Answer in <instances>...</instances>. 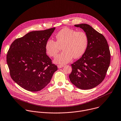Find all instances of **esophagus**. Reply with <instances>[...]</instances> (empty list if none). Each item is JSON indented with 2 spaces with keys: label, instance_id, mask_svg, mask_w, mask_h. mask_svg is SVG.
Returning <instances> with one entry per match:
<instances>
[{
  "label": "esophagus",
  "instance_id": "obj_1",
  "mask_svg": "<svg viewBox=\"0 0 121 121\" xmlns=\"http://www.w3.org/2000/svg\"><path fill=\"white\" fill-rule=\"evenodd\" d=\"M64 66V65H57V67L58 68H61L62 67H63Z\"/></svg>",
  "mask_w": 121,
  "mask_h": 121
}]
</instances>
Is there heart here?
Instances as JSON below:
<instances>
[{
    "label": "heart",
    "mask_w": 121,
    "mask_h": 121,
    "mask_svg": "<svg viewBox=\"0 0 121 121\" xmlns=\"http://www.w3.org/2000/svg\"><path fill=\"white\" fill-rule=\"evenodd\" d=\"M56 41L48 39L45 44L46 53L51 57H55L63 46L64 50L56 56L54 62L65 64L73 59L81 57L86 52L88 45V37L85 32L76 31L69 28H64L56 35Z\"/></svg>",
    "instance_id": "b5f03b06"
}]
</instances>
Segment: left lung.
Returning a JSON list of instances; mask_svg holds the SVG:
<instances>
[{"instance_id": "1", "label": "left lung", "mask_w": 121, "mask_h": 121, "mask_svg": "<svg viewBox=\"0 0 121 121\" xmlns=\"http://www.w3.org/2000/svg\"><path fill=\"white\" fill-rule=\"evenodd\" d=\"M83 29L88 45L82 56L71 65L69 77L77 88L87 90L99 85L104 79L110 64V52L104 36L86 24L74 25Z\"/></svg>"}]
</instances>
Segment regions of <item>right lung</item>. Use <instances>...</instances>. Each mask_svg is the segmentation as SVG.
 I'll return each instance as SVG.
<instances>
[{
  "mask_svg": "<svg viewBox=\"0 0 121 121\" xmlns=\"http://www.w3.org/2000/svg\"><path fill=\"white\" fill-rule=\"evenodd\" d=\"M55 28L29 32L16 39L10 47L7 62L11 77L27 91L43 89L57 70L45 50L46 43Z\"/></svg>",
  "mask_w": 121,
  "mask_h": 121,
  "instance_id": "obj_1",
  "label": "right lung"
}]
</instances>
